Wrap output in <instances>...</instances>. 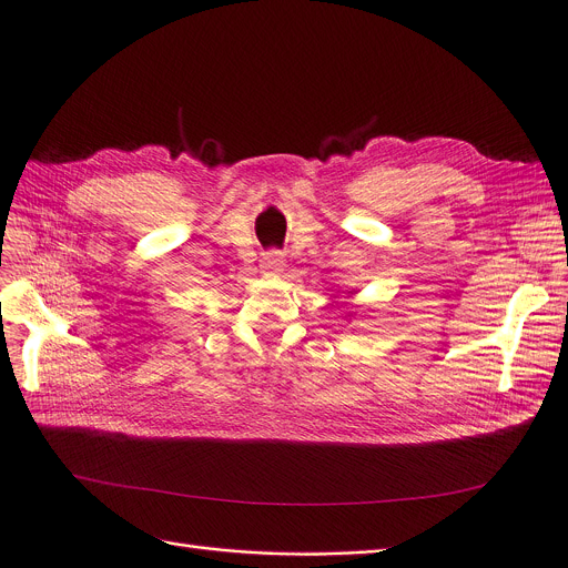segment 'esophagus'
<instances>
[{"mask_svg": "<svg viewBox=\"0 0 568 568\" xmlns=\"http://www.w3.org/2000/svg\"><path fill=\"white\" fill-rule=\"evenodd\" d=\"M283 267H285L283 252L270 250V252L263 254V270H265L267 274H278V272H283Z\"/></svg>", "mask_w": 568, "mask_h": 568, "instance_id": "obj_1", "label": "esophagus"}]
</instances>
